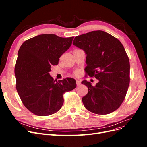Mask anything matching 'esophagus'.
Instances as JSON below:
<instances>
[{
	"mask_svg": "<svg viewBox=\"0 0 147 147\" xmlns=\"http://www.w3.org/2000/svg\"><path fill=\"white\" fill-rule=\"evenodd\" d=\"M76 83H77V85L78 86H80L81 84V82L80 81V80H76Z\"/></svg>",
	"mask_w": 147,
	"mask_h": 147,
	"instance_id": "1",
	"label": "esophagus"
}]
</instances>
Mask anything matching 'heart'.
Here are the masks:
<instances>
[{
	"mask_svg": "<svg viewBox=\"0 0 147 147\" xmlns=\"http://www.w3.org/2000/svg\"><path fill=\"white\" fill-rule=\"evenodd\" d=\"M75 74L76 75H78L80 74V72H79V71H76V72H75Z\"/></svg>",
	"mask_w": 147,
	"mask_h": 147,
	"instance_id": "b5f03b06",
	"label": "heart"
}]
</instances>
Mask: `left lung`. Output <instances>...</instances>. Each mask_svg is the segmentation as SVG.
<instances>
[{
    "label": "left lung",
    "instance_id": "obj_1",
    "mask_svg": "<svg viewBox=\"0 0 147 147\" xmlns=\"http://www.w3.org/2000/svg\"><path fill=\"white\" fill-rule=\"evenodd\" d=\"M73 45L86 55L88 75L99 80L94 86L82 82L88 88L82 98L85 108L99 115L114 112L125 98L130 82L129 61L122 43L112 35L96 30L75 37Z\"/></svg>",
    "mask_w": 147,
    "mask_h": 147
}]
</instances>
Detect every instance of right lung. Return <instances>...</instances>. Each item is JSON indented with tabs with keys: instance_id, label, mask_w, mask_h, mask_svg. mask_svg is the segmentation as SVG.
<instances>
[{
	"instance_id": "1",
	"label": "right lung",
	"mask_w": 147,
	"mask_h": 147,
	"mask_svg": "<svg viewBox=\"0 0 147 147\" xmlns=\"http://www.w3.org/2000/svg\"><path fill=\"white\" fill-rule=\"evenodd\" d=\"M74 37L63 38L42 34L22 44L15 67L16 88L24 105L38 116H48L59 111L64 103L63 94L76 88L72 78L63 80L50 75L51 65L72 45Z\"/></svg>"
}]
</instances>
